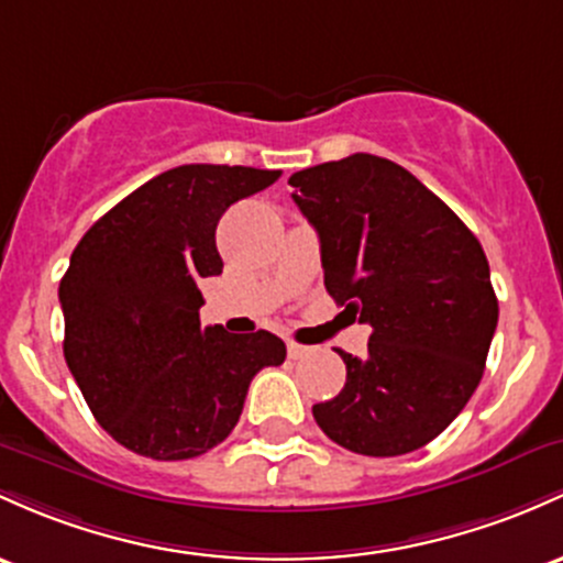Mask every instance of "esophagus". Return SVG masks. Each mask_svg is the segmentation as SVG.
Returning a JSON list of instances; mask_svg holds the SVG:
<instances>
[{
  "label": "esophagus",
  "instance_id": "esophagus-1",
  "mask_svg": "<svg viewBox=\"0 0 563 563\" xmlns=\"http://www.w3.org/2000/svg\"><path fill=\"white\" fill-rule=\"evenodd\" d=\"M310 355V347H305V344H296V342H288V357H294V361H301V357Z\"/></svg>",
  "mask_w": 563,
  "mask_h": 563
}]
</instances>
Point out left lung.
Wrapping results in <instances>:
<instances>
[{
	"instance_id": "8db88e82",
	"label": "left lung",
	"mask_w": 563,
	"mask_h": 563,
	"mask_svg": "<svg viewBox=\"0 0 563 563\" xmlns=\"http://www.w3.org/2000/svg\"><path fill=\"white\" fill-rule=\"evenodd\" d=\"M320 238L325 291L372 325L368 355L336 350L347 382L312 406L339 446L366 456L422 449L484 376L497 296L478 238L409 170L350 154L288 178Z\"/></svg>"
}]
</instances>
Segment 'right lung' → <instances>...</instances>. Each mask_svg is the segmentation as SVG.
<instances>
[{
  "mask_svg": "<svg viewBox=\"0 0 563 563\" xmlns=\"http://www.w3.org/2000/svg\"><path fill=\"white\" fill-rule=\"evenodd\" d=\"M280 170L178 165L85 232L60 280L64 357L92 417L131 452L191 460L238 424L251 379L286 361L269 331L200 323L202 277L221 275L216 224Z\"/></svg>",
  "mask_w": 563,
  "mask_h": 563,
  "instance_id": "right-lung-1",
  "label": "right lung"
}]
</instances>
